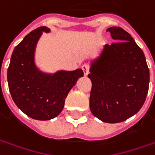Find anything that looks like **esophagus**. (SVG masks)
Masks as SVG:
<instances>
[{
	"mask_svg": "<svg viewBox=\"0 0 155 155\" xmlns=\"http://www.w3.org/2000/svg\"><path fill=\"white\" fill-rule=\"evenodd\" d=\"M82 70H83V71H84V75L87 76L88 73H89V65H88L87 64H84V65H82Z\"/></svg>",
	"mask_w": 155,
	"mask_h": 155,
	"instance_id": "esophagus-1",
	"label": "esophagus"
}]
</instances>
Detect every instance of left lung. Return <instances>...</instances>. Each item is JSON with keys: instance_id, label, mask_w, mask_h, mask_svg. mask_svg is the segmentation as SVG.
I'll return each mask as SVG.
<instances>
[{"instance_id": "1", "label": "left lung", "mask_w": 155, "mask_h": 155, "mask_svg": "<svg viewBox=\"0 0 155 155\" xmlns=\"http://www.w3.org/2000/svg\"><path fill=\"white\" fill-rule=\"evenodd\" d=\"M116 42L91 62L90 109L99 120L117 123L136 114L146 100L149 70L142 50L122 27L107 29Z\"/></svg>"}]
</instances>
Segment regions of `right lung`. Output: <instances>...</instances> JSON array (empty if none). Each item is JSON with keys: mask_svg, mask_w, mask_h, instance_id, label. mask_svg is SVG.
<instances>
[{"mask_svg": "<svg viewBox=\"0 0 155 155\" xmlns=\"http://www.w3.org/2000/svg\"><path fill=\"white\" fill-rule=\"evenodd\" d=\"M49 31L40 27L28 33L15 46L8 69L9 91L15 104L27 116L40 121L51 120L60 114L69 91L84 76L82 69L48 75L36 68V44L42 33Z\"/></svg>", "mask_w": 155, "mask_h": 155, "instance_id": "obj_1", "label": "right lung"}]
</instances>
